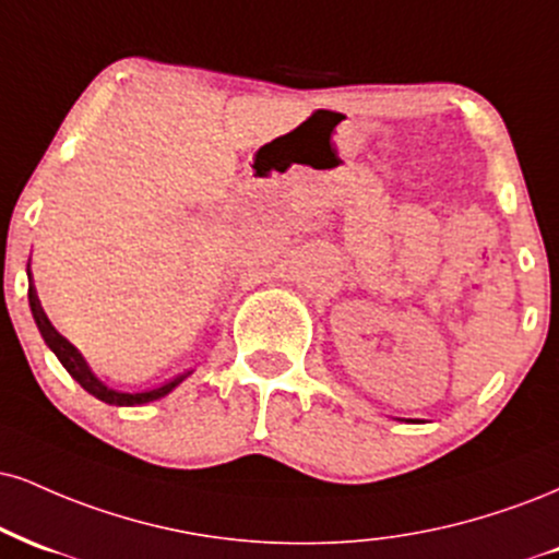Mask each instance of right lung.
Listing matches in <instances>:
<instances>
[{
	"mask_svg": "<svg viewBox=\"0 0 559 559\" xmlns=\"http://www.w3.org/2000/svg\"><path fill=\"white\" fill-rule=\"evenodd\" d=\"M28 301H31L33 320H36V325H38V331H41V338L46 341V346H49L51 352L57 354V359L62 361V367L72 374V380H78L80 385H83L91 395H96L98 401L111 403V406H140V403H151V401L164 399L166 393H171V390L177 388L179 382L187 378V374H190V372L179 374V378H174L171 382H166V385L145 390V393H119V390L106 388L104 382H100L96 374H93L91 369H87L85 359H83V356H80L78 348L72 346L67 338H62V335H59L57 331H53V325L49 322V318H46V314H44L41 301H38L36 288H33V284L28 286Z\"/></svg>",
	"mask_w": 559,
	"mask_h": 559,
	"instance_id": "add662e5",
	"label": "right lung"
}]
</instances>
